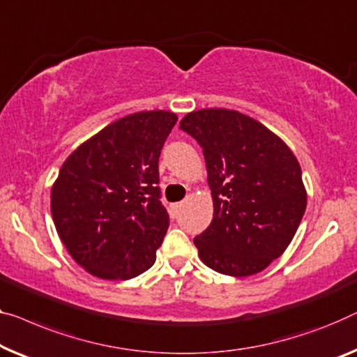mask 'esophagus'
Instances as JSON below:
<instances>
[{
    "label": "esophagus",
    "mask_w": 357,
    "mask_h": 357,
    "mask_svg": "<svg viewBox=\"0 0 357 357\" xmlns=\"http://www.w3.org/2000/svg\"><path fill=\"white\" fill-rule=\"evenodd\" d=\"M183 206H184L183 202H179V204H174V205L172 206V215H173V216H178V215H179V211H181V208H183Z\"/></svg>",
    "instance_id": "1"
}]
</instances>
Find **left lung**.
<instances>
[{"mask_svg": "<svg viewBox=\"0 0 357 357\" xmlns=\"http://www.w3.org/2000/svg\"><path fill=\"white\" fill-rule=\"evenodd\" d=\"M204 149L213 199L210 226L194 238L216 273L247 278L290 245L306 210L301 168L290 147L237 110H194L179 121Z\"/></svg>", "mask_w": 357, "mask_h": 357, "instance_id": "left-lung-1", "label": "left lung"}]
</instances>
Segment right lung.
I'll return each instance as SVG.
<instances>
[{
  "label": "right lung",
  "mask_w": 357,
  "mask_h": 357,
  "mask_svg": "<svg viewBox=\"0 0 357 357\" xmlns=\"http://www.w3.org/2000/svg\"><path fill=\"white\" fill-rule=\"evenodd\" d=\"M176 114L136 112L79 144L51 189L56 231L91 275L128 280L155 263L169 216L160 202L158 157Z\"/></svg>",
  "instance_id": "1"
}]
</instances>
